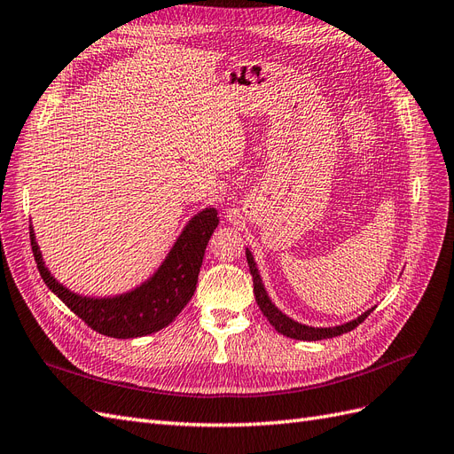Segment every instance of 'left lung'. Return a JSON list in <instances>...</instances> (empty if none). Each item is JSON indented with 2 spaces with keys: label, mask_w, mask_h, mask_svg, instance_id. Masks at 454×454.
Masks as SVG:
<instances>
[{
  "label": "left lung",
  "mask_w": 454,
  "mask_h": 454,
  "mask_svg": "<svg viewBox=\"0 0 454 454\" xmlns=\"http://www.w3.org/2000/svg\"><path fill=\"white\" fill-rule=\"evenodd\" d=\"M247 254V262H249V270L253 276V285H254V299L258 308L262 309L264 317L270 321V325L274 327L278 333H281L283 336H289V339L294 340H323V339H333V336L344 334L348 331L356 329L361 321H365V317L372 312L374 308L367 309L365 314H361L357 319H352L344 323V325H336V327H309V325H302V323L294 321L291 317L285 316L281 309H278V306L270 301V296L264 289V283L261 279V274H258V268L254 264V258L251 254V251H245Z\"/></svg>",
  "instance_id": "1"
}]
</instances>
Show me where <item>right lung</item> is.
<instances>
[{
    "instance_id": "add662e5",
    "label": "right lung",
    "mask_w": 454,
    "mask_h": 454,
    "mask_svg": "<svg viewBox=\"0 0 454 454\" xmlns=\"http://www.w3.org/2000/svg\"><path fill=\"white\" fill-rule=\"evenodd\" d=\"M218 226L215 207H207L184 226L155 274L137 289L105 299L75 294L45 268L30 226L32 251L47 287L87 325L112 339H137L169 325L196 291L205 247Z\"/></svg>"
}]
</instances>
